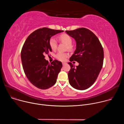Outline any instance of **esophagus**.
Segmentation results:
<instances>
[{"mask_svg": "<svg viewBox=\"0 0 124 124\" xmlns=\"http://www.w3.org/2000/svg\"><path fill=\"white\" fill-rule=\"evenodd\" d=\"M66 63H65V62H63L62 63V65H63V66H64L65 65H66Z\"/></svg>", "mask_w": 124, "mask_h": 124, "instance_id": "34e87169", "label": "esophagus"}]
</instances>
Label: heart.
I'll return each instance as SVG.
<instances>
[{"label": "heart", "mask_w": 124, "mask_h": 124, "mask_svg": "<svg viewBox=\"0 0 124 124\" xmlns=\"http://www.w3.org/2000/svg\"><path fill=\"white\" fill-rule=\"evenodd\" d=\"M59 41L66 45V49L69 51H73L74 46L72 45L73 43V39L67 33H63L61 34L58 37ZM49 45L52 50H55L57 47V42L56 40L54 38H51L49 41ZM69 56V54L67 53H63L59 52L55 55V57L59 60L64 61Z\"/></svg>", "instance_id": "1"}]
</instances>
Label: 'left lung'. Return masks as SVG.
I'll return each mask as SVG.
<instances>
[{
  "instance_id": "8db88e82",
  "label": "left lung",
  "mask_w": 124,
  "mask_h": 124,
  "mask_svg": "<svg viewBox=\"0 0 124 124\" xmlns=\"http://www.w3.org/2000/svg\"><path fill=\"white\" fill-rule=\"evenodd\" d=\"M66 32L75 39L77 43L76 49L70 61L79 63L75 67L71 62L68 63L70 66L68 74L69 83L76 89L85 90L94 84L102 67L103 47L98 37L87 28Z\"/></svg>"
}]
</instances>
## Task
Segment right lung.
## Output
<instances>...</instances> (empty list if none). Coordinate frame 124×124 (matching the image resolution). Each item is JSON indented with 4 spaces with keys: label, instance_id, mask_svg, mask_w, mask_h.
<instances>
[{
    "label": "right lung",
    "instance_id": "1",
    "mask_svg": "<svg viewBox=\"0 0 124 124\" xmlns=\"http://www.w3.org/2000/svg\"><path fill=\"white\" fill-rule=\"evenodd\" d=\"M63 31L39 28L29 35L23 45L21 59L24 73L29 81L39 89H47L56 82L62 63L54 60L49 64L45 55L51 51L49 45L50 38Z\"/></svg>",
    "mask_w": 124,
    "mask_h": 124
}]
</instances>
